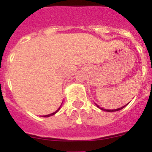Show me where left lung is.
Segmentation results:
<instances>
[{"instance_id": "obj_1", "label": "left lung", "mask_w": 152, "mask_h": 152, "mask_svg": "<svg viewBox=\"0 0 152 152\" xmlns=\"http://www.w3.org/2000/svg\"><path fill=\"white\" fill-rule=\"evenodd\" d=\"M95 105H96V106H97L98 107H99V108H100L99 106H98L97 104H95ZM125 106H126V105H125ZM125 106H122V107H121V108L115 109V110H106V109H103V108H100V109H101L102 110H105V111H107V112H114V111H118V110H121V109H123V108H124V107H125Z\"/></svg>"}]
</instances>
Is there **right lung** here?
Listing matches in <instances>:
<instances>
[{
	"mask_svg": "<svg viewBox=\"0 0 152 152\" xmlns=\"http://www.w3.org/2000/svg\"><path fill=\"white\" fill-rule=\"evenodd\" d=\"M59 110H60V107H59V108H58V109H57V110L55 111V112H53V113H50V114H48V115H44V116H43V117H45V118H48V117H50V116H52V115H53V114H55V113H57V111Z\"/></svg>",
	"mask_w": 152,
	"mask_h": 152,
	"instance_id": "add662e5",
	"label": "right lung"
}]
</instances>
